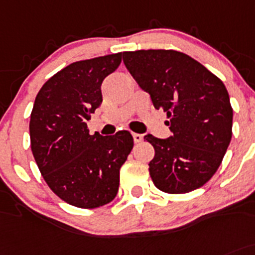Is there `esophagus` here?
<instances>
[{
  "mask_svg": "<svg viewBox=\"0 0 255 255\" xmlns=\"http://www.w3.org/2000/svg\"><path fill=\"white\" fill-rule=\"evenodd\" d=\"M133 141H134V143H139V142L143 139V135L139 134V133H133Z\"/></svg>",
  "mask_w": 255,
  "mask_h": 255,
  "instance_id": "1",
  "label": "esophagus"
}]
</instances>
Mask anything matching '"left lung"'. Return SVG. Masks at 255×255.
<instances>
[{"instance_id": "obj_1", "label": "left lung", "mask_w": 255, "mask_h": 255, "mask_svg": "<svg viewBox=\"0 0 255 255\" xmlns=\"http://www.w3.org/2000/svg\"><path fill=\"white\" fill-rule=\"evenodd\" d=\"M123 63L156 109L167 113L172 135L152 134L148 163L157 189L185 194L205 185L224 158L232 139L233 108L224 83L191 56L175 50L125 51Z\"/></svg>"}]
</instances>
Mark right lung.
Here are the masks:
<instances>
[{
  "label": "right lung",
  "mask_w": 255,
  "mask_h": 255,
  "mask_svg": "<svg viewBox=\"0 0 255 255\" xmlns=\"http://www.w3.org/2000/svg\"><path fill=\"white\" fill-rule=\"evenodd\" d=\"M122 54L75 61L50 78L30 117L31 151L47 186L65 203L94 209L111 203L120 170L133 148L128 130L89 134L87 122L102 104L101 85Z\"/></svg>",
  "instance_id": "1"
}]
</instances>
